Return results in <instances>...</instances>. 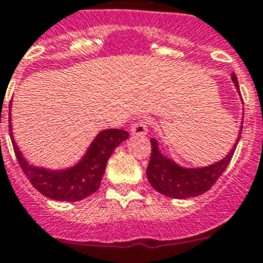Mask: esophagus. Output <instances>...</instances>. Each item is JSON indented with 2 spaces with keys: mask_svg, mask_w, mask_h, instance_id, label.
<instances>
[{
  "mask_svg": "<svg viewBox=\"0 0 263 263\" xmlns=\"http://www.w3.org/2000/svg\"><path fill=\"white\" fill-rule=\"evenodd\" d=\"M147 121L145 120H138L130 128L132 135H135V137H144L147 135Z\"/></svg>",
  "mask_w": 263,
  "mask_h": 263,
  "instance_id": "34e87169",
  "label": "esophagus"
}]
</instances>
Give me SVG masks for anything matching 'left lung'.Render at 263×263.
<instances>
[{"mask_svg":"<svg viewBox=\"0 0 263 263\" xmlns=\"http://www.w3.org/2000/svg\"><path fill=\"white\" fill-rule=\"evenodd\" d=\"M231 79L235 84L236 90L240 95L238 78L234 72L231 74ZM241 129L243 126H240L236 143L226 157H223L219 162L197 168L181 167L171 158L165 157L158 151L157 140L152 138L151 139L152 152H151L149 163L147 166V178L151 185L163 196L176 199L191 198V197H197L206 193L209 189L212 188V185L216 183L217 179L222 175L225 168L230 163L234 152H235L236 144L240 139Z\"/></svg>","mask_w":263,"mask_h":263,"instance_id":"1","label":"left lung"}]
</instances>
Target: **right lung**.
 Returning a JSON list of instances; mask_svg holds the SVG:
<instances>
[{
    "label": "right lung",
    "instance_id": "1",
    "mask_svg": "<svg viewBox=\"0 0 263 263\" xmlns=\"http://www.w3.org/2000/svg\"><path fill=\"white\" fill-rule=\"evenodd\" d=\"M9 124L12 147L23 173L40 193L56 201L77 202L95 193L100 188L110 156L129 137V133L121 129L102 130L77 165L65 170H48L35 167L23 157L12 137L11 114H9Z\"/></svg>",
    "mask_w": 263,
    "mask_h": 263
}]
</instances>
